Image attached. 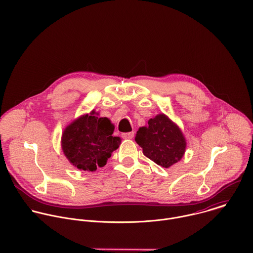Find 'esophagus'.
I'll use <instances>...</instances> for the list:
<instances>
[{"label": "esophagus", "instance_id": "34e87169", "mask_svg": "<svg viewBox=\"0 0 253 253\" xmlns=\"http://www.w3.org/2000/svg\"><path fill=\"white\" fill-rule=\"evenodd\" d=\"M134 137V132H128V133H123L122 138L123 139H132Z\"/></svg>", "mask_w": 253, "mask_h": 253}]
</instances>
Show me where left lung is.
<instances>
[{
    "label": "left lung",
    "instance_id": "obj_1",
    "mask_svg": "<svg viewBox=\"0 0 253 253\" xmlns=\"http://www.w3.org/2000/svg\"><path fill=\"white\" fill-rule=\"evenodd\" d=\"M135 141L146 157L164 168L180 161L186 150L182 131L164 114L150 119L147 127H141Z\"/></svg>",
    "mask_w": 253,
    "mask_h": 253
}]
</instances>
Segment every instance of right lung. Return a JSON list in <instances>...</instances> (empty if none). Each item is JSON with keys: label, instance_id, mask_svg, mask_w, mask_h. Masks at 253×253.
Masks as SVG:
<instances>
[{"label": "right lung", "instance_id": "obj_1", "mask_svg": "<svg viewBox=\"0 0 253 253\" xmlns=\"http://www.w3.org/2000/svg\"><path fill=\"white\" fill-rule=\"evenodd\" d=\"M114 126L106 117L84 115L72 122L63 132L61 146L68 161L79 170L94 172L103 167L120 145L113 137Z\"/></svg>", "mask_w": 253, "mask_h": 253}]
</instances>
